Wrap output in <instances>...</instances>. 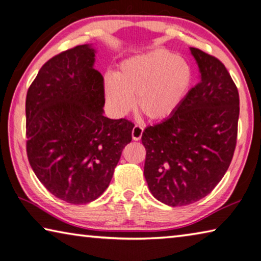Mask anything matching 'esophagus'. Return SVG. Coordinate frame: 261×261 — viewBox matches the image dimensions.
Segmentation results:
<instances>
[{
    "label": "esophagus",
    "instance_id": "esophagus-1",
    "mask_svg": "<svg viewBox=\"0 0 261 261\" xmlns=\"http://www.w3.org/2000/svg\"><path fill=\"white\" fill-rule=\"evenodd\" d=\"M143 134V128L139 126V125H135L133 130H132V138H133L134 141H139L141 139V136Z\"/></svg>",
    "mask_w": 261,
    "mask_h": 261
}]
</instances>
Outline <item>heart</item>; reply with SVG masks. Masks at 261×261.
<instances>
[{
	"instance_id": "b5f03b06",
	"label": "heart",
	"mask_w": 261,
	"mask_h": 261,
	"mask_svg": "<svg viewBox=\"0 0 261 261\" xmlns=\"http://www.w3.org/2000/svg\"><path fill=\"white\" fill-rule=\"evenodd\" d=\"M193 69L184 58L164 49L138 54L122 61L104 81L110 112L121 118L133 108L150 121L177 112L193 84Z\"/></svg>"
}]
</instances>
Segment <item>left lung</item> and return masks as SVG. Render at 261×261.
I'll return each instance as SVG.
<instances>
[{
  "label": "left lung",
  "instance_id": "left-lung-1",
  "mask_svg": "<svg viewBox=\"0 0 261 261\" xmlns=\"http://www.w3.org/2000/svg\"><path fill=\"white\" fill-rule=\"evenodd\" d=\"M200 71L172 117L143 130L146 178L168 206L199 201L215 189L231 163L237 140L239 95L220 60L190 47Z\"/></svg>",
  "mask_w": 261,
  "mask_h": 261
}]
</instances>
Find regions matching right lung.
<instances>
[{"label": "right lung", "instance_id": "right-lung-1", "mask_svg": "<svg viewBox=\"0 0 261 261\" xmlns=\"http://www.w3.org/2000/svg\"><path fill=\"white\" fill-rule=\"evenodd\" d=\"M85 44L48 60L29 88L27 151L37 178L68 203H88L110 185L134 123L104 117V80Z\"/></svg>", "mask_w": 261, "mask_h": 261}]
</instances>
